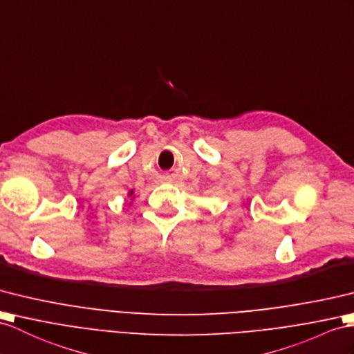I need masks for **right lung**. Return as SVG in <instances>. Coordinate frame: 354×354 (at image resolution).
Returning <instances> with one entry per match:
<instances>
[{
    "mask_svg": "<svg viewBox=\"0 0 354 354\" xmlns=\"http://www.w3.org/2000/svg\"><path fill=\"white\" fill-rule=\"evenodd\" d=\"M133 195V191H131V192H129V196H132Z\"/></svg>",
    "mask_w": 354,
    "mask_h": 354,
    "instance_id": "add662e5",
    "label": "right lung"
}]
</instances>
